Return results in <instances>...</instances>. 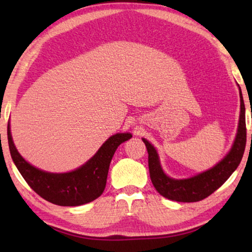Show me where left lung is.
Returning <instances> with one entry per match:
<instances>
[{
	"mask_svg": "<svg viewBox=\"0 0 252 252\" xmlns=\"http://www.w3.org/2000/svg\"><path fill=\"white\" fill-rule=\"evenodd\" d=\"M240 101L241 110L238 133L231 150L218 164L206 172L199 173L198 176H194L190 179H183V180H176V179L165 176L161 169L159 157H158L156 149L146 139H142L149 155L148 163L150 178L158 192L163 195L164 198L173 200V201L197 202L209 197L228 180V178L231 176L232 172L240 163L246 148V109L241 90Z\"/></svg>",
	"mask_w": 252,
	"mask_h": 252,
	"instance_id": "1",
	"label": "left lung"
}]
</instances>
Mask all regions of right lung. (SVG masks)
Returning <instances> with one entry per match:
<instances>
[{
  "mask_svg": "<svg viewBox=\"0 0 252 252\" xmlns=\"http://www.w3.org/2000/svg\"><path fill=\"white\" fill-rule=\"evenodd\" d=\"M131 136L130 133H117L110 136L99 151L81 168L67 173H50L33 167L20 156L12 140L10 123L7 125L11 157L24 180L46 201L63 207L81 206L100 197L104 191L114 152Z\"/></svg>",
  "mask_w": 252,
  "mask_h": 252,
  "instance_id": "add662e5",
  "label": "right lung"
}]
</instances>
